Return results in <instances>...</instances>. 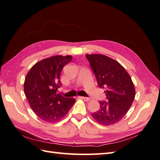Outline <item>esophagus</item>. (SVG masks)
<instances>
[{
  "mask_svg": "<svg viewBox=\"0 0 160 160\" xmlns=\"http://www.w3.org/2000/svg\"><path fill=\"white\" fill-rule=\"evenodd\" d=\"M80 99H83L85 101H88L91 100V99H90L89 97H80Z\"/></svg>",
  "mask_w": 160,
  "mask_h": 160,
  "instance_id": "1",
  "label": "esophagus"
}]
</instances>
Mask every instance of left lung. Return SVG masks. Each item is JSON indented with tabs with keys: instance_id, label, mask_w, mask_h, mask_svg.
Masks as SVG:
<instances>
[{
	"instance_id": "8db88e82",
	"label": "left lung",
	"mask_w": 160,
	"mask_h": 160,
	"mask_svg": "<svg viewBox=\"0 0 160 160\" xmlns=\"http://www.w3.org/2000/svg\"><path fill=\"white\" fill-rule=\"evenodd\" d=\"M86 57L99 87L106 89L108 100L99 101L100 109L92 116L101 125H113L121 120L132 105L135 97L134 84L128 73L116 60L101 54Z\"/></svg>"
}]
</instances>
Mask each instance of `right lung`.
I'll use <instances>...</instances> for the list:
<instances>
[{
	"label": "right lung",
	"instance_id": "1",
	"mask_svg": "<svg viewBox=\"0 0 160 160\" xmlns=\"http://www.w3.org/2000/svg\"><path fill=\"white\" fill-rule=\"evenodd\" d=\"M72 59L71 55L48 57L36 63L27 73L24 92L32 109L43 121H59L75 103L73 98H66L57 93L61 85V70Z\"/></svg>",
	"mask_w": 160,
	"mask_h": 160
}]
</instances>
